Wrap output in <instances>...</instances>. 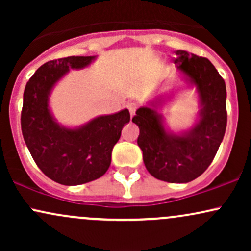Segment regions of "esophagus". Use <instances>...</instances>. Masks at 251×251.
<instances>
[{
    "instance_id": "esophagus-1",
    "label": "esophagus",
    "mask_w": 251,
    "mask_h": 251,
    "mask_svg": "<svg viewBox=\"0 0 251 251\" xmlns=\"http://www.w3.org/2000/svg\"><path fill=\"white\" fill-rule=\"evenodd\" d=\"M127 108L129 111V114H131V117H133L135 111H137V108H138V105H137V103H134V102H129L127 105Z\"/></svg>"
}]
</instances>
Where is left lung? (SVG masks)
Listing matches in <instances>:
<instances>
[{
  "instance_id": "8db88e82",
  "label": "left lung",
  "mask_w": 251,
  "mask_h": 251,
  "mask_svg": "<svg viewBox=\"0 0 251 251\" xmlns=\"http://www.w3.org/2000/svg\"><path fill=\"white\" fill-rule=\"evenodd\" d=\"M178 77L198 98V112L188 129L172 131L163 109L174 94H155L137 109L132 119L139 127L138 145L145 168L159 180L189 183L203 174L214 160L226 128V82L205 57L176 50ZM175 87L179 88L177 82Z\"/></svg>"
}]
</instances>
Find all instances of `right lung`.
Returning <instances> with one entry per match:
<instances>
[{
    "label": "right lung",
    "mask_w": 251,
    "mask_h": 251,
    "mask_svg": "<svg viewBox=\"0 0 251 251\" xmlns=\"http://www.w3.org/2000/svg\"><path fill=\"white\" fill-rule=\"evenodd\" d=\"M97 56H68L46 62L27 82L21 128L34 162L51 180L73 186L100 178L111 165L113 146L129 123L127 108L99 116L75 127L60 124L50 106L51 92L73 70L89 67Z\"/></svg>",
    "instance_id": "obj_1"
}]
</instances>
